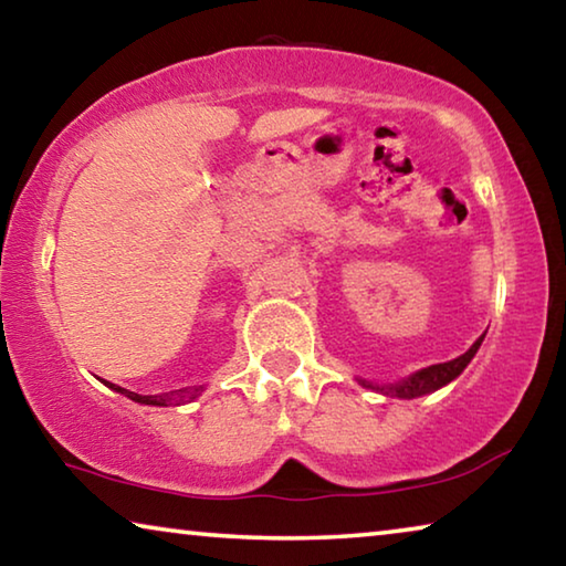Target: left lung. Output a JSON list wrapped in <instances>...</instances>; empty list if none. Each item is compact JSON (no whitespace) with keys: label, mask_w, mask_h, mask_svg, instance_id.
<instances>
[{"label":"left lung","mask_w":566,"mask_h":566,"mask_svg":"<svg viewBox=\"0 0 566 566\" xmlns=\"http://www.w3.org/2000/svg\"><path fill=\"white\" fill-rule=\"evenodd\" d=\"M484 337H479L472 347H469L462 357H457L452 361H442V364H432V367L427 369H419L417 375L407 377L405 381H397V385H385V387H375L369 385V381L359 379L361 387H369V389H377L381 391V395H389V397H399V399H415V397H421V395H429V391H437L439 387L449 385V381L457 379L459 375H462L464 367L469 361H472V357L479 349V344H482Z\"/></svg>","instance_id":"1"}]
</instances>
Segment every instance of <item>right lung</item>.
<instances>
[{
  "instance_id": "add662e5",
  "label": "right lung",
  "mask_w": 566,
  "mask_h": 566,
  "mask_svg": "<svg viewBox=\"0 0 566 566\" xmlns=\"http://www.w3.org/2000/svg\"><path fill=\"white\" fill-rule=\"evenodd\" d=\"M104 385H107L109 389H114V391H122L124 397H129L132 401H139V405H157V407H165V405H171V401H185V397H189V399H195L197 397V391L199 389H195V391H189V389H185L181 391L179 389V397L175 395V391H167V395H137V391H129V389H122V387H117V385H112V381H104Z\"/></svg>"
}]
</instances>
